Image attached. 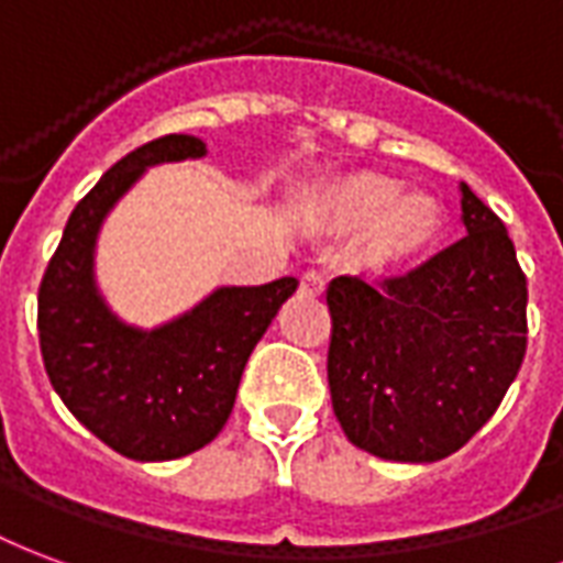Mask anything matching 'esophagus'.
<instances>
[{
	"label": "esophagus",
	"mask_w": 563,
	"mask_h": 563,
	"mask_svg": "<svg viewBox=\"0 0 563 563\" xmlns=\"http://www.w3.org/2000/svg\"><path fill=\"white\" fill-rule=\"evenodd\" d=\"M299 290L306 294V297H321L323 294V276L318 269H309V273H302L299 278Z\"/></svg>",
	"instance_id": "esophagus-1"
}]
</instances>
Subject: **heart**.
Wrapping results in <instances>:
<instances>
[{
	"label": "heart",
	"instance_id": "1",
	"mask_svg": "<svg viewBox=\"0 0 563 563\" xmlns=\"http://www.w3.org/2000/svg\"><path fill=\"white\" fill-rule=\"evenodd\" d=\"M323 216L339 228H363L360 252L375 269H399L432 252L446 228L441 200L401 191L399 179L377 170H354L318 197Z\"/></svg>",
	"mask_w": 563,
	"mask_h": 563
}]
</instances>
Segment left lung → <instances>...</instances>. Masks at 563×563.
I'll use <instances>...</instances> for the list:
<instances>
[{
    "mask_svg": "<svg viewBox=\"0 0 563 563\" xmlns=\"http://www.w3.org/2000/svg\"><path fill=\"white\" fill-rule=\"evenodd\" d=\"M467 236L408 276L335 278L332 411L347 441L389 462H438L498 411L528 347V278L504 221L462 183Z\"/></svg>",
    "mask_w": 563,
    "mask_h": 563,
    "instance_id": "obj_1",
    "label": "left lung"
}]
</instances>
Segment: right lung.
I'll return each instance as SVG.
<instances>
[{
	"label": "right lung",
	"mask_w": 563,
	"mask_h": 563,
	"mask_svg": "<svg viewBox=\"0 0 563 563\" xmlns=\"http://www.w3.org/2000/svg\"><path fill=\"white\" fill-rule=\"evenodd\" d=\"M203 152L197 137L164 134L113 164L74 207L38 287V342L53 389L98 441L137 462L195 453L224 429L254 344L297 290L290 276L221 287L152 332L117 321L98 297L92 252L108 209L150 164Z\"/></svg>",
	"instance_id": "obj_1"
}]
</instances>
